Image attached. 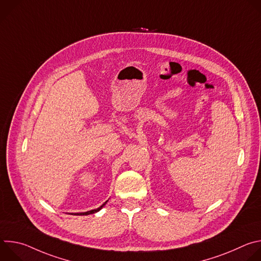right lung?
Masks as SVG:
<instances>
[{
	"mask_svg": "<svg viewBox=\"0 0 261 261\" xmlns=\"http://www.w3.org/2000/svg\"><path fill=\"white\" fill-rule=\"evenodd\" d=\"M106 202H107V201H106ZM106 202H104L100 207H98V208H96V210H92V211H89V212H86V213H76V214H72V215H90V214H94V213L100 211V210L105 205Z\"/></svg>",
	"mask_w": 261,
	"mask_h": 261,
	"instance_id": "obj_1",
	"label": "right lung"
}]
</instances>
